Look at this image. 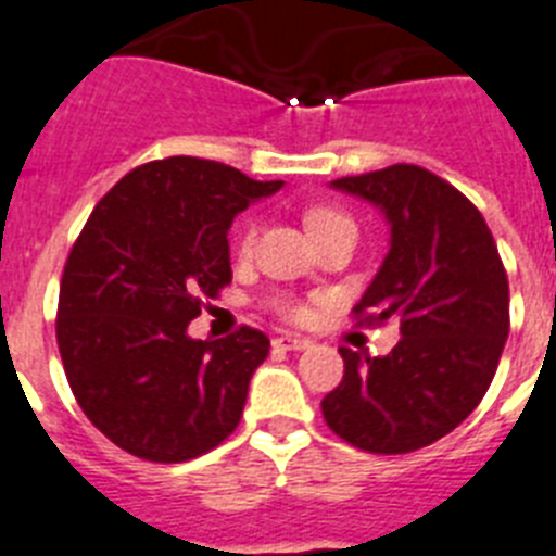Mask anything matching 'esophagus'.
Segmentation results:
<instances>
[{"mask_svg": "<svg viewBox=\"0 0 556 556\" xmlns=\"http://www.w3.org/2000/svg\"><path fill=\"white\" fill-rule=\"evenodd\" d=\"M274 348L279 350H305L311 348V339H305V336H296V333H282L274 339Z\"/></svg>", "mask_w": 556, "mask_h": 556, "instance_id": "obj_1", "label": "esophagus"}]
</instances>
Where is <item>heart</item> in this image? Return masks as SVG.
<instances>
[{
  "mask_svg": "<svg viewBox=\"0 0 556 556\" xmlns=\"http://www.w3.org/2000/svg\"><path fill=\"white\" fill-rule=\"evenodd\" d=\"M305 223H307V228H311L314 240L330 235V231H336V228L353 226V220H350L348 214H344L342 208H333V206L307 208ZM256 231H260V226H256L254 220L245 223V228L240 231V240H237V256H240V260H249V256L254 254ZM270 305H274V311H277L279 316H286V319H291V321H300L307 316L305 302H300L296 296H291V293H277V296L270 300Z\"/></svg>",
  "mask_w": 556,
  "mask_h": 556,
  "instance_id": "b5f03b06",
  "label": "heart"
}]
</instances>
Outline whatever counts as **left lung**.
Listing matches in <instances>:
<instances>
[{
	"label": "left lung",
	"instance_id": "left-lung-1",
	"mask_svg": "<svg viewBox=\"0 0 556 556\" xmlns=\"http://www.w3.org/2000/svg\"><path fill=\"white\" fill-rule=\"evenodd\" d=\"M390 220V251L358 325L401 321L387 356L339 348L344 376L321 399L325 424L356 450L407 455L458 427L486 395L508 336V277L483 214L413 163L339 177Z\"/></svg>",
	"mask_w": 556,
	"mask_h": 556
}]
</instances>
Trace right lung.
<instances>
[{
	"instance_id": "1",
	"label": "right lung",
	"mask_w": 556,
	"mask_h": 556,
	"mask_svg": "<svg viewBox=\"0 0 556 556\" xmlns=\"http://www.w3.org/2000/svg\"><path fill=\"white\" fill-rule=\"evenodd\" d=\"M279 186L206 157L149 161L73 242L55 314L64 372L92 427L135 458L191 460L240 424L268 336L242 325L203 342L186 328L231 282L235 214Z\"/></svg>"
}]
</instances>
